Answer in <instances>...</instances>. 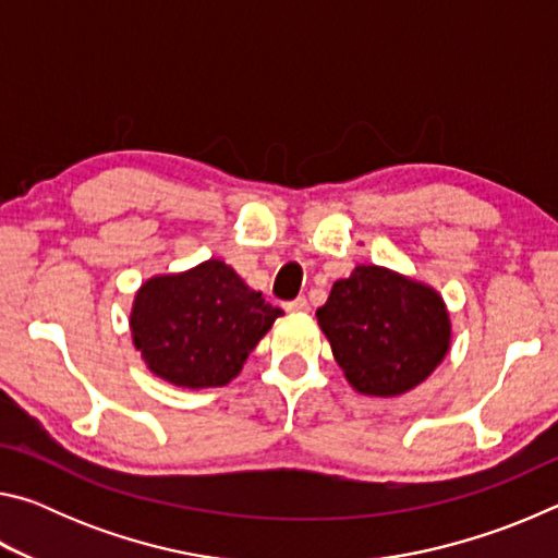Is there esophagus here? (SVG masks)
I'll return each instance as SVG.
<instances>
[{"label": "esophagus", "instance_id": "esophagus-1", "mask_svg": "<svg viewBox=\"0 0 558 558\" xmlns=\"http://www.w3.org/2000/svg\"><path fill=\"white\" fill-rule=\"evenodd\" d=\"M286 310H288V313H307L310 305H307L305 298H295V300L286 302Z\"/></svg>", "mask_w": 558, "mask_h": 558}]
</instances>
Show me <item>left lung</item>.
<instances>
[{"instance_id": "8db88e82", "label": "left lung", "mask_w": 558, "mask_h": 558, "mask_svg": "<svg viewBox=\"0 0 558 558\" xmlns=\"http://www.w3.org/2000/svg\"><path fill=\"white\" fill-rule=\"evenodd\" d=\"M317 323L347 381L366 396L411 391L450 349V317L438 292L381 266H356L337 280Z\"/></svg>"}]
</instances>
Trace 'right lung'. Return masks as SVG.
I'll return each instance as SVG.
<instances>
[{
  "instance_id": "right-lung-1",
  "label": "right lung",
  "mask_w": 558,
  "mask_h": 558,
  "mask_svg": "<svg viewBox=\"0 0 558 558\" xmlns=\"http://www.w3.org/2000/svg\"><path fill=\"white\" fill-rule=\"evenodd\" d=\"M280 315L231 266L211 258L192 270L149 278L132 302L130 332L159 379L209 389L239 376Z\"/></svg>"
}]
</instances>
